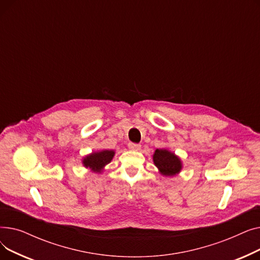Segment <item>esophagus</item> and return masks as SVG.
<instances>
[{
	"label": "esophagus",
	"instance_id": "obj_1",
	"mask_svg": "<svg viewBox=\"0 0 260 260\" xmlns=\"http://www.w3.org/2000/svg\"><path fill=\"white\" fill-rule=\"evenodd\" d=\"M128 148L132 149V151H140L141 145L137 143H128Z\"/></svg>",
	"mask_w": 260,
	"mask_h": 260
}]
</instances>
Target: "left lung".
Returning <instances> with one entry per match:
<instances>
[{"label": "left lung", "mask_w": 260, "mask_h": 260, "mask_svg": "<svg viewBox=\"0 0 260 260\" xmlns=\"http://www.w3.org/2000/svg\"><path fill=\"white\" fill-rule=\"evenodd\" d=\"M153 161L162 176L173 177L182 170L181 159L166 148H157L153 155Z\"/></svg>", "instance_id": "obj_1"}]
</instances>
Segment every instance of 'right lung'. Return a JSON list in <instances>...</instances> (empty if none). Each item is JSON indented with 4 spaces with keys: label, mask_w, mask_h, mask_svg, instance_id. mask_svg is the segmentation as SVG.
<instances>
[{
    "label": "right lung",
    "mask_w": 260,
    "mask_h": 260,
    "mask_svg": "<svg viewBox=\"0 0 260 260\" xmlns=\"http://www.w3.org/2000/svg\"><path fill=\"white\" fill-rule=\"evenodd\" d=\"M114 156L115 151L113 149H103V151L92 152L85 156L82 159V163H83L84 168L89 169L91 172L101 174L108 163H111Z\"/></svg>",
    "instance_id": "1"
}]
</instances>
